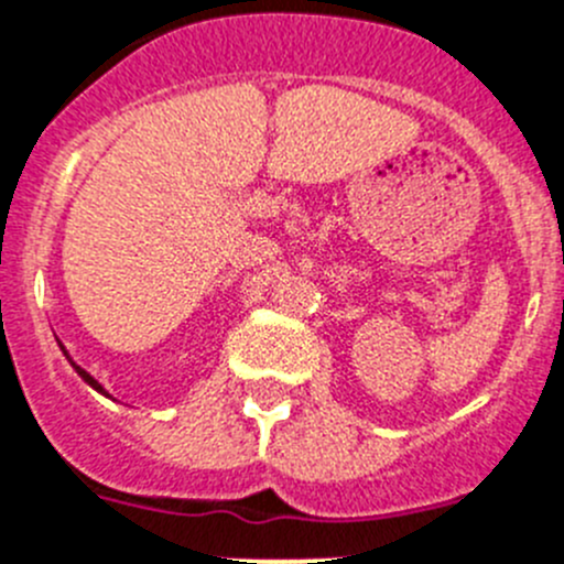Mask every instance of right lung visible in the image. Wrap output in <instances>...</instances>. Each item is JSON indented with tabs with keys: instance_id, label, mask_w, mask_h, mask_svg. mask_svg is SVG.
<instances>
[{
	"instance_id": "add662e5",
	"label": "right lung",
	"mask_w": 564,
	"mask_h": 564,
	"mask_svg": "<svg viewBox=\"0 0 564 564\" xmlns=\"http://www.w3.org/2000/svg\"><path fill=\"white\" fill-rule=\"evenodd\" d=\"M63 354H66V350H63ZM75 370H77V372H80V378H83V381H86V383H91V387H94V389H99V392H102V387H99V383H97V381H94V378H91V376H88V372H86V370H83V367H77V365H75Z\"/></svg>"
}]
</instances>
